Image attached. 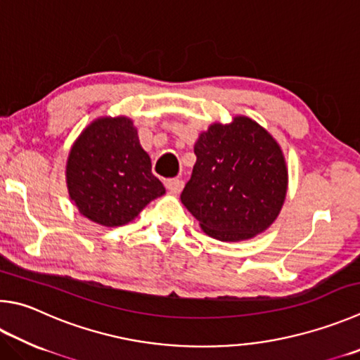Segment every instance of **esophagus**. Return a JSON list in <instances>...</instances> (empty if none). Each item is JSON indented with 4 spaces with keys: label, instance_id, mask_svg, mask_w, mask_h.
Masks as SVG:
<instances>
[{
    "label": "esophagus",
    "instance_id": "34e87169",
    "mask_svg": "<svg viewBox=\"0 0 360 360\" xmlns=\"http://www.w3.org/2000/svg\"><path fill=\"white\" fill-rule=\"evenodd\" d=\"M165 186H167V188L169 191V193L178 195L182 191V187H184V182H182L181 179H168L165 182Z\"/></svg>",
    "mask_w": 360,
    "mask_h": 360
}]
</instances>
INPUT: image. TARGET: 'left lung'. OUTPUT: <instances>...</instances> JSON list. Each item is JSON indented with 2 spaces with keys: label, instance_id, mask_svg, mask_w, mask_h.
<instances>
[{
  "label": "left lung",
  "instance_id": "8db88e82",
  "mask_svg": "<svg viewBox=\"0 0 360 360\" xmlns=\"http://www.w3.org/2000/svg\"><path fill=\"white\" fill-rule=\"evenodd\" d=\"M193 151L197 163L181 201L207 236L239 243L276 221L288 191V167L264 127L247 116L214 122Z\"/></svg>",
  "mask_w": 360,
  "mask_h": 360
}]
</instances>
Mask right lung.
Instances as JSON below:
<instances>
[{"mask_svg": "<svg viewBox=\"0 0 360 360\" xmlns=\"http://www.w3.org/2000/svg\"><path fill=\"white\" fill-rule=\"evenodd\" d=\"M66 182L78 212L107 228L129 224L165 193L127 116H102L83 129L70 148Z\"/></svg>", "mask_w": 360, "mask_h": 360, "instance_id": "right-lung-1", "label": "right lung"}]
</instances>
